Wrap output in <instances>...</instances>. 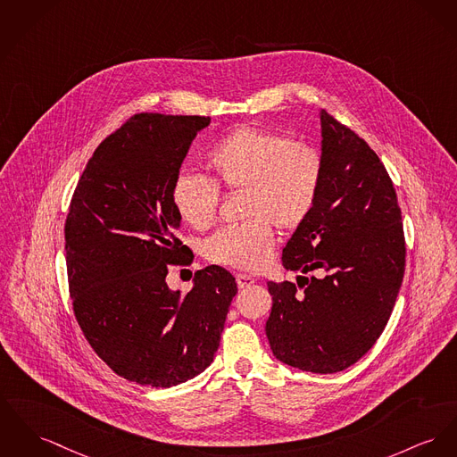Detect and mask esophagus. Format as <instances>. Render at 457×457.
I'll return each instance as SVG.
<instances>
[{"label":"esophagus","instance_id":"1","mask_svg":"<svg viewBox=\"0 0 457 457\" xmlns=\"http://www.w3.org/2000/svg\"><path fill=\"white\" fill-rule=\"evenodd\" d=\"M236 282H237L239 289H245V287L254 284V278L247 274H236Z\"/></svg>","mask_w":457,"mask_h":457}]
</instances>
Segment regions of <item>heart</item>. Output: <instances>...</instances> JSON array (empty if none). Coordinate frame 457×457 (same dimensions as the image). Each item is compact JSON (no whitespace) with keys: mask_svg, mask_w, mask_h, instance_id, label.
<instances>
[{"mask_svg":"<svg viewBox=\"0 0 457 457\" xmlns=\"http://www.w3.org/2000/svg\"><path fill=\"white\" fill-rule=\"evenodd\" d=\"M213 180L182 173L171 188L175 212L183 223L204 230L214 221L220 187L243 192L241 225L221 228L204 244L206 256L220 265L258 270L274 249V228H300L313 212L322 183V157L304 142L243 124L214 144L206 157Z\"/></svg>","mask_w":457,"mask_h":457,"instance_id":"obj_1","label":"heart"}]
</instances>
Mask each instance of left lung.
I'll return each instance as SVG.
<instances>
[{"label":"left lung","mask_w":457,"mask_h":457,"mask_svg":"<svg viewBox=\"0 0 457 457\" xmlns=\"http://www.w3.org/2000/svg\"><path fill=\"white\" fill-rule=\"evenodd\" d=\"M322 183L313 212L282 249L293 282H269L265 326L284 364L333 374L355 364L381 336L405 270L395 188L355 131L320 111Z\"/></svg>","instance_id":"obj_1"}]
</instances>
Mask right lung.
<instances>
[{"label":"right lung","instance_id":"add662e5","mask_svg":"<svg viewBox=\"0 0 457 457\" xmlns=\"http://www.w3.org/2000/svg\"><path fill=\"white\" fill-rule=\"evenodd\" d=\"M210 121L135 114L93 153L65 220L76 320L95 353L138 385L170 388L212 364L237 293L218 265L197 270L187 295L166 284L187 254L171 188Z\"/></svg>","mask_w":457,"mask_h":457}]
</instances>
